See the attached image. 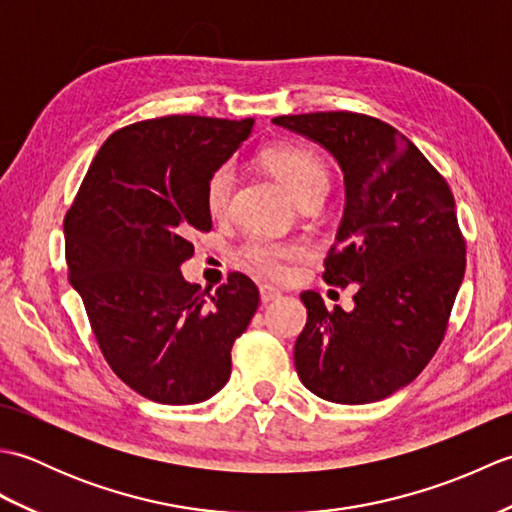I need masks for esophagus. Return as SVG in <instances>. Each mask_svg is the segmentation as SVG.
Listing matches in <instances>:
<instances>
[{"mask_svg": "<svg viewBox=\"0 0 512 512\" xmlns=\"http://www.w3.org/2000/svg\"><path fill=\"white\" fill-rule=\"evenodd\" d=\"M259 297H262V303L277 301L281 297V292L273 286H259Z\"/></svg>", "mask_w": 512, "mask_h": 512, "instance_id": "esophagus-1", "label": "esophagus"}]
</instances>
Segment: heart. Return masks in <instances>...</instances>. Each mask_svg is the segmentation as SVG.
<instances>
[{
	"instance_id": "obj_1",
	"label": "heart",
	"mask_w": 512,
	"mask_h": 512,
	"mask_svg": "<svg viewBox=\"0 0 512 512\" xmlns=\"http://www.w3.org/2000/svg\"><path fill=\"white\" fill-rule=\"evenodd\" d=\"M262 162L270 173L286 184L299 202L321 198L328 189V167L317 151L299 143H279L262 151ZM235 189V167L224 162L206 180L204 204L213 217H224L231 209ZM239 262L248 270L273 281H286L292 266L308 257V246L299 239L250 237L239 248Z\"/></svg>"
}]
</instances>
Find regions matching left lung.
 Here are the masks:
<instances>
[{
  "mask_svg": "<svg viewBox=\"0 0 512 512\" xmlns=\"http://www.w3.org/2000/svg\"><path fill=\"white\" fill-rule=\"evenodd\" d=\"M273 123L339 160L345 213L325 257L330 286H354V310L303 292L295 367L312 394L365 405L409 385L438 352L464 279L466 244L447 180L407 136L374 116L312 112Z\"/></svg>",
  "mask_w": 512,
  "mask_h": 512,
  "instance_id": "8db88e82",
  "label": "left lung"
}]
</instances>
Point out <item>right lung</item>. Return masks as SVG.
Returning <instances> with one entry per match:
<instances>
[{
  "label": "right lung",
  "mask_w": 512,
  "mask_h": 512,
  "mask_svg": "<svg viewBox=\"0 0 512 512\" xmlns=\"http://www.w3.org/2000/svg\"><path fill=\"white\" fill-rule=\"evenodd\" d=\"M253 118L171 114L105 140L63 217L68 281L112 372L162 405H195L231 378V350L259 306L231 273L213 292L182 279L189 237L211 231L206 180Z\"/></svg>",
  "instance_id": "1"
}]
</instances>
